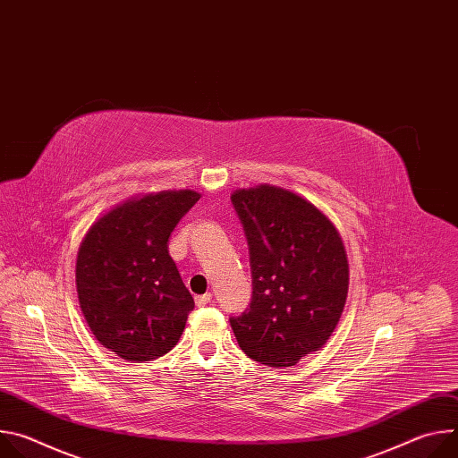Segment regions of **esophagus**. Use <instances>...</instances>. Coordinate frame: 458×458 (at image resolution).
<instances>
[{"instance_id": "34e87169", "label": "esophagus", "mask_w": 458, "mask_h": 458, "mask_svg": "<svg viewBox=\"0 0 458 458\" xmlns=\"http://www.w3.org/2000/svg\"><path fill=\"white\" fill-rule=\"evenodd\" d=\"M210 299H212V293L198 295V297H195V304H198V306H207L210 302Z\"/></svg>"}]
</instances>
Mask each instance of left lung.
Instances as JSON below:
<instances>
[{
    "instance_id": "left-lung-1",
    "label": "left lung",
    "mask_w": 458,
    "mask_h": 458,
    "mask_svg": "<svg viewBox=\"0 0 458 458\" xmlns=\"http://www.w3.org/2000/svg\"><path fill=\"white\" fill-rule=\"evenodd\" d=\"M248 248L253 295L230 324L241 350L270 368L318 352L344 311L350 267L335 225L301 195L272 184L232 193Z\"/></svg>"
}]
</instances>
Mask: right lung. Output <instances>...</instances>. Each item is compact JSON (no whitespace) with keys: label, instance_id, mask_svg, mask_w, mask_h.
<instances>
[{"label":"right lung","instance_id":"add662e5","mask_svg":"<svg viewBox=\"0 0 458 458\" xmlns=\"http://www.w3.org/2000/svg\"><path fill=\"white\" fill-rule=\"evenodd\" d=\"M199 198L188 188L136 195L103 214L80 244V308L99 344L124 360L157 359L182 335L193 299L168 237Z\"/></svg>","mask_w":458,"mask_h":458}]
</instances>
